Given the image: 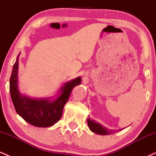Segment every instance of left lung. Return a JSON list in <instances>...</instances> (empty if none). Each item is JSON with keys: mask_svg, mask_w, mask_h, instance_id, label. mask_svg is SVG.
Segmentation results:
<instances>
[{"mask_svg": "<svg viewBox=\"0 0 156 156\" xmlns=\"http://www.w3.org/2000/svg\"><path fill=\"white\" fill-rule=\"evenodd\" d=\"M87 123H88L89 128L91 131H92L93 133L99 134V135H109V134L114 133L115 132H118V130L108 129L103 125H101V123L97 122L94 120H92L89 118L87 119Z\"/></svg>", "mask_w": 156, "mask_h": 156, "instance_id": "1", "label": "left lung"}]
</instances>
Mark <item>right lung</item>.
I'll use <instances>...</instances> for the list:
<instances>
[{"instance_id":"1","label":"right lung","mask_w":156,"mask_h":156,"mask_svg":"<svg viewBox=\"0 0 156 156\" xmlns=\"http://www.w3.org/2000/svg\"><path fill=\"white\" fill-rule=\"evenodd\" d=\"M12 69L9 81L11 98L16 112L21 117L34 126L47 128L52 126L61 119L73 89L81 83V78L67 81L58 90L55 98H32L21 94L18 88L19 57Z\"/></svg>"}]
</instances>
